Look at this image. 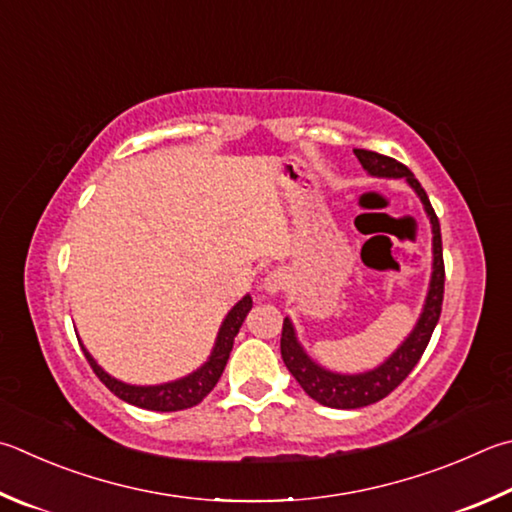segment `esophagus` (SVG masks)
Segmentation results:
<instances>
[{
  "mask_svg": "<svg viewBox=\"0 0 512 512\" xmlns=\"http://www.w3.org/2000/svg\"><path fill=\"white\" fill-rule=\"evenodd\" d=\"M286 280H288L286 273L280 271V268H275V271H271V273H268V275L264 277V291L271 293V295L280 293L282 288L286 286Z\"/></svg>",
  "mask_w": 512,
  "mask_h": 512,
  "instance_id": "esophagus-1",
  "label": "esophagus"
}]
</instances>
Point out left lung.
<instances>
[{"instance_id": "left-lung-1", "label": "left lung", "mask_w": 512, "mask_h": 512, "mask_svg": "<svg viewBox=\"0 0 512 512\" xmlns=\"http://www.w3.org/2000/svg\"><path fill=\"white\" fill-rule=\"evenodd\" d=\"M358 156V161L369 174L374 176H394V179H405L416 190L418 197H421L427 217L432 221V232H434V271H432V282L430 291L425 297V306L421 318H418L414 331L410 333L401 347L392 353V358L385 360L383 365L374 371H367V374L358 376H342L333 374V371L322 369L320 365L306 356L304 349L297 345L293 324L288 318L282 324V360L286 369L291 371L293 378L300 383V387L309 394L313 401L320 405L336 407V410H358V407H367L371 403L383 401L394 389L403 383V380L410 376V371L418 365L423 351L430 342L436 322L441 318V306H443V284H445V266H443V246H441V226L439 217L432 208L430 199H427L425 190L421 183L416 181V176L407 170L403 163H398L392 156L369 152V150H353Z\"/></svg>"}]
</instances>
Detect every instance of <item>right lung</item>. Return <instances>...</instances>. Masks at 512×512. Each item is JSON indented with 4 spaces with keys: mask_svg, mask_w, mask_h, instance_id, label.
I'll use <instances>...</instances> for the list:
<instances>
[{
    "mask_svg": "<svg viewBox=\"0 0 512 512\" xmlns=\"http://www.w3.org/2000/svg\"><path fill=\"white\" fill-rule=\"evenodd\" d=\"M250 306H253L250 295H246L244 300H239L235 306H232V311L226 315L224 324H221L217 345H215V351H212L210 360L201 369L194 371V374L185 376L181 380H174V383L154 385V387H136V385L120 383V380L111 378L109 374L102 371V367H98V362L89 356V351L85 347H82V351H85V358L91 365V369H94V374L100 378V383L105 385L111 394H116L120 401L143 407V410H152V412L188 410V407L199 405L219 383V378L226 369V362L230 358L232 342H235V336L239 333L241 322L246 320Z\"/></svg>",
    "mask_w": 512,
    "mask_h": 512,
    "instance_id": "add662e5",
    "label": "right lung"
}]
</instances>
